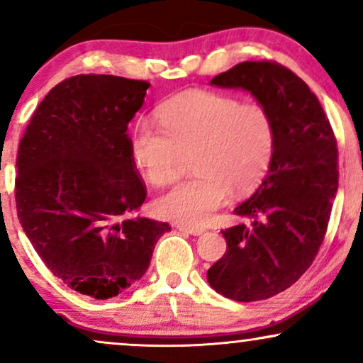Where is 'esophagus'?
Segmentation results:
<instances>
[{"label": "esophagus", "mask_w": 363, "mask_h": 363, "mask_svg": "<svg viewBox=\"0 0 363 363\" xmlns=\"http://www.w3.org/2000/svg\"><path fill=\"white\" fill-rule=\"evenodd\" d=\"M177 230H181V231H186V233H189V235H194V237H198V235H203L204 231H206V228H204V226H196V225H184V223L177 225Z\"/></svg>", "instance_id": "1"}]
</instances>
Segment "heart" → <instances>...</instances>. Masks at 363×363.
Segmentation results:
<instances>
[{"label": "heart", "mask_w": 363, "mask_h": 363, "mask_svg": "<svg viewBox=\"0 0 363 363\" xmlns=\"http://www.w3.org/2000/svg\"><path fill=\"white\" fill-rule=\"evenodd\" d=\"M157 123L138 121L130 133L133 164L154 186L172 184L181 154L191 155L196 176L157 203L165 218L204 223L231 191L245 194L262 182L274 155V126L259 104L211 91H186L160 104Z\"/></svg>", "instance_id": "heart-1"}]
</instances>
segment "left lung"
Instances as JSON below:
<instances>
[{"mask_svg": "<svg viewBox=\"0 0 363 363\" xmlns=\"http://www.w3.org/2000/svg\"><path fill=\"white\" fill-rule=\"evenodd\" d=\"M211 84L250 91L274 126L269 174L235 208L248 218L221 230L226 252L208 270L225 298L252 303L286 291L316 259L338 189V145L320 99L291 69L274 60L240 62Z\"/></svg>", "mask_w": 363, "mask_h": 363, "instance_id": "left-lung-1", "label": "left lung"}]
</instances>
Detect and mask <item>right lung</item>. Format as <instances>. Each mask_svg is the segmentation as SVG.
Instances as JSON below:
<instances>
[{
  "mask_svg": "<svg viewBox=\"0 0 363 363\" xmlns=\"http://www.w3.org/2000/svg\"><path fill=\"white\" fill-rule=\"evenodd\" d=\"M147 81L79 74L52 87L16 155V213L35 252L65 286L108 299L147 272L167 223L132 213L147 186L126 133Z\"/></svg>",
  "mask_w": 363,
  "mask_h": 363,
  "instance_id": "right-lung-1",
  "label": "right lung"
}]
</instances>
